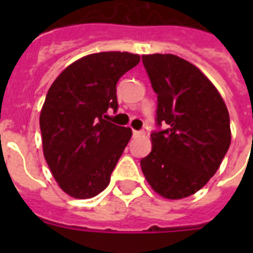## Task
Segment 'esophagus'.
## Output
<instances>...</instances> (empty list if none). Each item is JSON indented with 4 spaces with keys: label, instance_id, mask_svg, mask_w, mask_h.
I'll use <instances>...</instances> for the list:
<instances>
[{
    "label": "esophagus",
    "instance_id": "obj_1",
    "mask_svg": "<svg viewBox=\"0 0 253 253\" xmlns=\"http://www.w3.org/2000/svg\"><path fill=\"white\" fill-rule=\"evenodd\" d=\"M132 135H134V136H142V135H144V131L134 130V131H132Z\"/></svg>",
    "mask_w": 253,
    "mask_h": 253
}]
</instances>
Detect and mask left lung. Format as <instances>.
<instances>
[{
	"label": "left lung",
	"mask_w": 253,
	"mask_h": 253,
	"mask_svg": "<svg viewBox=\"0 0 253 253\" xmlns=\"http://www.w3.org/2000/svg\"><path fill=\"white\" fill-rule=\"evenodd\" d=\"M142 60L158 94L159 130L151 134L152 150L140 166L155 192L180 200L204 188L219 168L231 143L230 115L196 65L170 53L143 55Z\"/></svg>",
	"instance_id": "left-lung-1"
}]
</instances>
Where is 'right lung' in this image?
<instances>
[{"label": "right lung", "mask_w": 253, "mask_h": 253, "mask_svg": "<svg viewBox=\"0 0 253 253\" xmlns=\"http://www.w3.org/2000/svg\"><path fill=\"white\" fill-rule=\"evenodd\" d=\"M130 52L81 57L53 81L41 111L43 154L52 176L73 198H91L110 182L132 131L106 119L118 110L117 83L138 65Z\"/></svg>", "instance_id": "obj_1"}]
</instances>
